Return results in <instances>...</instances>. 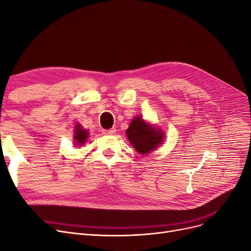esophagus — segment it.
Here are the masks:
<instances>
[{
	"label": "esophagus",
	"instance_id": "esophagus-1",
	"mask_svg": "<svg viewBox=\"0 0 251 251\" xmlns=\"http://www.w3.org/2000/svg\"><path fill=\"white\" fill-rule=\"evenodd\" d=\"M102 133L105 135H113L116 133V128H111V129H104L102 130Z\"/></svg>",
	"mask_w": 251,
	"mask_h": 251
}]
</instances>
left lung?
Instances as JSON below:
<instances>
[{"mask_svg": "<svg viewBox=\"0 0 251 251\" xmlns=\"http://www.w3.org/2000/svg\"><path fill=\"white\" fill-rule=\"evenodd\" d=\"M126 133L133 148L141 155H146L151 151H154L162 144L164 134L160 129L152 128L147 124L143 119L135 117L130 123Z\"/></svg>", "mask_w": 251, "mask_h": 251, "instance_id": "8db88e82", "label": "left lung"}]
</instances>
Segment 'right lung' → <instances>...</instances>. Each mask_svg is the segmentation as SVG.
<instances>
[{
    "instance_id": "1",
    "label": "right lung",
    "mask_w": 251,
    "mask_h": 251,
    "mask_svg": "<svg viewBox=\"0 0 251 251\" xmlns=\"http://www.w3.org/2000/svg\"><path fill=\"white\" fill-rule=\"evenodd\" d=\"M75 128V129L74 138L75 140V143H77L78 145H84L86 143L87 138H88V136H89L88 131H86V130L82 129L81 125H77Z\"/></svg>"
}]
</instances>
